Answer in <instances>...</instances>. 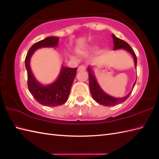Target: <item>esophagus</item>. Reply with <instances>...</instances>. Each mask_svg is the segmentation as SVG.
<instances>
[{"label":"esophagus","instance_id":"34e87169","mask_svg":"<svg viewBox=\"0 0 159 159\" xmlns=\"http://www.w3.org/2000/svg\"><path fill=\"white\" fill-rule=\"evenodd\" d=\"M85 70V66H84V65H81V66H79L78 68V71H84V70Z\"/></svg>","mask_w":159,"mask_h":159}]
</instances>
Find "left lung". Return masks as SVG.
<instances>
[{"label":"left lung","instance_id":"obj_1","mask_svg":"<svg viewBox=\"0 0 159 159\" xmlns=\"http://www.w3.org/2000/svg\"><path fill=\"white\" fill-rule=\"evenodd\" d=\"M112 38L113 39V43H114V47L113 50H117L119 49H124L125 50L127 51L131 54L133 57L134 63V67L137 68V56L134 54L133 50L131 48V47L129 46V44L126 42L123 41V40L119 39V38L115 36L113 34H112ZM88 71L89 74V89L90 92L92 96L93 99L96 102L98 103L104 105V106H113V105H117L119 103H121L124 102L131 93L133 89V88L134 85L136 84V81H134L133 85L132 90L125 96H124L123 98H114L111 95H109L107 93H105V91L100 87L99 84H98L97 80L95 76V74H93V71L91 69V66H88Z\"/></svg>","mask_w":159,"mask_h":159}]
</instances>
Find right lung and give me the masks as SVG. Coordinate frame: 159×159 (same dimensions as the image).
Segmentation results:
<instances>
[{
    "label": "right lung",
    "mask_w": 159,
    "mask_h": 159,
    "mask_svg": "<svg viewBox=\"0 0 159 159\" xmlns=\"http://www.w3.org/2000/svg\"><path fill=\"white\" fill-rule=\"evenodd\" d=\"M58 41V37L49 36L35 43L28 50L25 59L28 89L38 103L47 107L59 106L67 102L78 68H71L61 66L56 81L50 84L43 85L36 79L32 73L30 59L35 51L41 48H56Z\"/></svg>",
    "instance_id": "right-lung-1"
}]
</instances>
